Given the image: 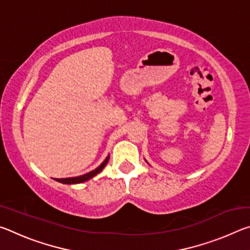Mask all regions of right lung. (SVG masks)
I'll list each match as a JSON object with an SVG mask.
<instances>
[{
  "label": "right lung",
  "instance_id": "add662e5",
  "mask_svg": "<svg viewBox=\"0 0 250 250\" xmlns=\"http://www.w3.org/2000/svg\"><path fill=\"white\" fill-rule=\"evenodd\" d=\"M109 161V156H107V159H105L103 163L100 164V166L96 168V170L91 171L89 173H86V174L83 175H80V176H76V177H67V179H56L57 182H61V183H64V184H77V183H83L84 181H88L90 180L91 177H94L95 175L98 174L99 172L103 171V168L107 166Z\"/></svg>",
  "mask_w": 250,
  "mask_h": 250
}]
</instances>
